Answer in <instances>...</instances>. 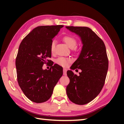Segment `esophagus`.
I'll use <instances>...</instances> for the list:
<instances>
[{"mask_svg":"<svg viewBox=\"0 0 124 124\" xmlns=\"http://www.w3.org/2000/svg\"><path fill=\"white\" fill-rule=\"evenodd\" d=\"M67 69L63 68V75H67Z\"/></svg>","mask_w":124,"mask_h":124,"instance_id":"1","label":"esophagus"}]
</instances>
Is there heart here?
I'll list each match as a JSON object with an SVG mask.
<instances>
[{"mask_svg": "<svg viewBox=\"0 0 124 124\" xmlns=\"http://www.w3.org/2000/svg\"><path fill=\"white\" fill-rule=\"evenodd\" d=\"M63 40L67 44L69 47L70 49H74L75 46L77 45V40L75 38L71 35H67L63 37ZM56 42L54 40H53L50 45V50L52 53H54L55 49ZM71 62V60L70 58L64 57H59L55 60V62L56 64L60 65L62 67H67L68 66L69 63Z\"/></svg>", "mask_w": 124, "mask_h": 124, "instance_id": "obj_1", "label": "heart"}]
</instances>
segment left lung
Instances as JSON below:
<instances>
[{
  "instance_id": "8db88e82",
  "label": "left lung",
  "mask_w": 124,
  "mask_h": 124,
  "mask_svg": "<svg viewBox=\"0 0 124 124\" xmlns=\"http://www.w3.org/2000/svg\"><path fill=\"white\" fill-rule=\"evenodd\" d=\"M81 37L83 46L78 58L71 66L80 69L79 75L68 70L70 84L66 87L68 97L75 104L84 105L97 97L104 85L108 69V58L102 40L86 27L67 26Z\"/></svg>"
}]
</instances>
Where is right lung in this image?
Masks as SVG:
<instances>
[{
    "label": "right lung",
    "instance_id": "1",
    "mask_svg": "<svg viewBox=\"0 0 124 124\" xmlns=\"http://www.w3.org/2000/svg\"><path fill=\"white\" fill-rule=\"evenodd\" d=\"M63 25L37 27L21 43L16 58L17 79L25 96L31 101L43 103L51 97L63 75V68L54 64L43 70L51 60L50 45Z\"/></svg>",
    "mask_w": 124,
    "mask_h": 124
}]
</instances>
